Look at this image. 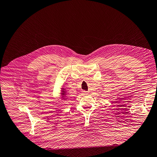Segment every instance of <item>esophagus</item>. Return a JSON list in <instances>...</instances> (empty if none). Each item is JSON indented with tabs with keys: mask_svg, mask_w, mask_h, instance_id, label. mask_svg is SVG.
Here are the masks:
<instances>
[{
	"mask_svg": "<svg viewBox=\"0 0 157 157\" xmlns=\"http://www.w3.org/2000/svg\"><path fill=\"white\" fill-rule=\"evenodd\" d=\"M83 93H84V94H87L88 92L87 91H83Z\"/></svg>",
	"mask_w": 157,
	"mask_h": 157,
	"instance_id": "34e87169",
	"label": "esophagus"
}]
</instances>
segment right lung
<instances>
[{
	"label": "right lung",
	"mask_w": 157,
	"mask_h": 157,
	"mask_svg": "<svg viewBox=\"0 0 157 157\" xmlns=\"http://www.w3.org/2000/svg\"><path fill=\"white\" fill-rule=\"evenodd\" d=\"M63 89L64 90V88H63ZM61 94H62V95H64V94H64V91H63V93H61Z\"/></svg>",
	"instance_id": "1"
}]
</instances>
